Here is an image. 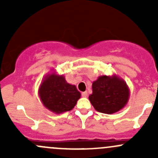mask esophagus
Masks as SVG:
<instances>
[{
	"instance_id": "1",
	"label": "esophagus",
	"mask_w": 158,
	"mask_h": 158,
	"mask_svg": "<svg viewBox=\"0 0 158 158\" xmlns=\"http://www.w3.org/2000/svg\"><path fill=\"white\" fill-rule=\"evenodd\" d=\"M82 95L83 97H87V96H88V92H87V91H85V92H83L82 93Z\"/></svg>"
}]
</instances>
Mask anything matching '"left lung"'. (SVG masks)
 Returning a JSON list of instances; mask_svg holds the SVG:
<instances>
[{"mask_svg": "<svg viewBox=\"0 0 158 158\" xmlns=\"http://www.w3.org/2000/svg\"><path fill=\"white\" fill-rule=\"evenodd\" d=\"M89 99L94 109L105 114H113L128 103L130 90L125 81L116 75L100 76L92 82Z\"/></svg>", "mask_w": 158, "mask_h": 158, "instance_id": "8db88e82", "label": "left lung"}]
</instances>
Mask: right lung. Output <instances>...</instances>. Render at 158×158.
Listing matches in <instances>:
<instances>
[{
	"mask_svg": "<svg viewBox=\"0 0 158 158\" xmlns=\"http://www.w3.org/2000/svg\"><path fill=\"white\" fill-rule=\"evenodd\" d=\"M38 93L44 107L55 114L71 111L81 97L76 85L68 83L63 75L55 72L44 76Z\"/></svg>",
	"mask_w": 158,
	"mask_h": 158,
	"instance_id": "1",
	"label": "right lung"
}]
</instances>
